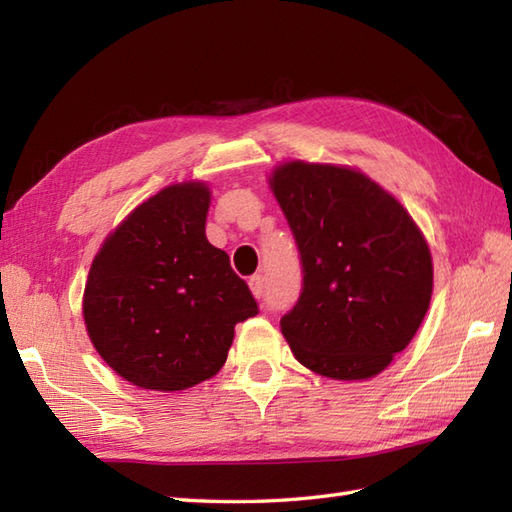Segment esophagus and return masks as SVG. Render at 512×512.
<instances>
[{
	"label": "esophagus",
	"instance_id": "1",
	"mask_svg": "<svg viewBox=\"0 0 512 512\" xmlns=\"http://www.w3.org/2000/svg\"><path fill=\"white\" fill-rule=\"evenodd\" d=\"M248 286L250 292H253L255 299H262L264 297V275H253L248 279Z\"/></svg>",
	"mask_w": 512,
	"mask_h": 512
}]
</instances>
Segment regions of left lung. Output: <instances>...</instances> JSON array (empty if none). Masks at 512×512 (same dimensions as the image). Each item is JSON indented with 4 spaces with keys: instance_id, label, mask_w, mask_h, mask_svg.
Here are the masks:
<instances>
[{
    "instance_id": "8db88e82",
    "label": "left lung",
    "mask_w": 512,
    "mask_h": 512,
    "mask_svg": "<svg viewBox=\"0 0 512 512\" xmlns=\"http://www.w3.org/2000/svg\"><path fill=\"white\" fill-rule=\"evenodd\" d=\"M270 189L295 235L301 295L279 325L301 365L334 380L383 372L429 310L433 264L420 228L365 173L292 160Z\"/></svg>"
}]
</instances>
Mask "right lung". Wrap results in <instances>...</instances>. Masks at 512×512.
I'll use <instances>...</instances> for the list:
<instances>
[{"label":"right lung","instance_id":"add662e5","mask_svg":"<svg viewBox=\"0 0 512 512\" xmlns=\"http://www.w3.org/2000/svg\"><path fill=\"white\" fill-rule=\"evenodd\" d=\"M204 182L162 189L94 257L83 319L96 352L143 389L180 391L226 363L235 325L259 312L224 250L204 235Z\"/></svg>","mask_w":512,"mask_h":512}]
</instances>
